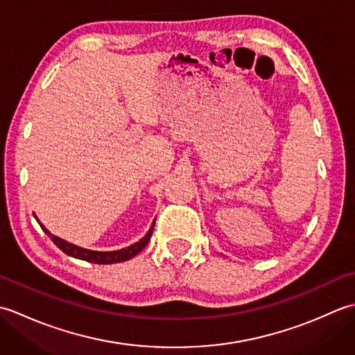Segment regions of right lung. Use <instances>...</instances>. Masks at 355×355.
Instances as JSON below:
<instances>
[{"label": "right lung", "mask_w": 355, "mask_h": 355, "mask_svg": "<svg viewBox=\"0 0 355 355\" xmlns=\"http://www.w3.org/2000/svg\"><path fill=\"white\" fill-rule=\"evenodd\" d=\"M37 223H40V221H37ZM154 224H155V221L153 223V225H150V229L145 235V238L140 239L139 243H135V244L126 247V248H122V250H117V252H94V250H87V248H82V247H78V245H73V244L67 243V241H64L61 238L51 235V233L40 223L41 229L45 233H47V235L51 238L53 243H55L59 248H61V250L65 254L73 256V258H78V259H82V261H87V262H93V263H116V262H123V261L134 258V256L140 253L143 248L146 247V244L149 243L150 235H153V230H154Z\"/></svg>", "instance_id": "obj_1"}]
</instances>
